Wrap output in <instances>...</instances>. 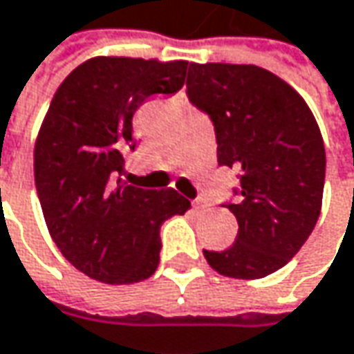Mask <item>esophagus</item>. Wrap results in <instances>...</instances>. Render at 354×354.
Wrapping results in <instances>:
<instances>
[{"label":"esophagus","instance_id":"34e87169","mask_svg":"<svg viewBox=\"0 0 354 354\" xmlns=\"http://www.w3.org/2000/svg\"><path fill=\"white\" fill-rule=\"evenodd\" d=\"M195 207H199V209H207V201H205V199H197V201H195Z\"/></svg>","mask_w":354,"mask_h":354}]
</instances>
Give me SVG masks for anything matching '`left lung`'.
<instances>
[{
  "mask_svg": "<svg viewBox=\"0 0 354 354\" xmlns=\"http://www.w3.org/2000/svg\"><path fill=\"white\" fill-rule=\"evenodd\" d=\"M187 97L211 119L217 161L237 171L235 243L207 251V263L231 279H261L285 267L313 233L325 187L319 125L291 85L257 65L191 63Z\"/></svg>",
  "mask_w": 354,
  "mask_h": 354,
  "instance_id": "1",
  "label": "left lung"
}]
</instances>
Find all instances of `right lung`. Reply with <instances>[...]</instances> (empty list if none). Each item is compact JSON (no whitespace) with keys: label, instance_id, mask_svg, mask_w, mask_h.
<instances>
[{"label":"right lung","instance_id":"1","mask_svg":"<svg viewBox=\"0 0 354 354\" xmlns=\"http://www.w3.org/2000/svg\"><path fill=\"white\" fill-rule=\"evenodd\" d=\"M187 62L93 57L57 89L37 135L33 171L45 223L63 257L87 277L125 285L155 273L161 225L189 199L127 185L133 115L151 95L177 93Z\"/></svg>","mask_w":354,"mask_h":354}]
</instances>
